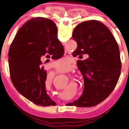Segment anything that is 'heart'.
<instances>
[{
  "label": "heart",
  "mask_w": 129,
  "mask_h": 129,
  "mask_svg": "<svg viewBox=\"0 0 129 129\" xmlns=\"http://www.w3.org/2000/svg\"><path fill=\"white\" fill-rule=\"evenodd\" d=\"M68 64V62H67V61L64 58H62L61 60H59V61H56V62L54 63V67L56 69L57 71L58 72H62L63 71L64 69L67 67ZM52 76H50L49 77H48V79H46V85H47L48 87H50V86L52 85Z\"/></svg>",
  "instance_id": "obj_1"
}]
</instances>
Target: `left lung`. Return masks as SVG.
<instances>
[{
  "mask_svg": "<svg viewBox=\"0 0 129 129\" xmlns=\"http://www.w3.org/2000/svg\"><path fill=\"white\" fill-rule=\"evenodd\" d=\"M72 37L77 44L73 56L82 59L88 55L87 59L77 61L84 79V90L72 104L93 107L105 100L118 83L121 68L119 46L110 29L95 20L79 24Z\"/></svg>",
  "mask_w": 129,
  "mask_h": 129,
  "instance_id": "left-lung-1",
  "label": "left lung"
}]
</instances>
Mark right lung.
I'll list each match as a JSON object with an SVG mask.
<instances>
[{
    "label": "right lung",
    "instance_id": "1",
    "mask_svg": "<svg viewBox=\"0 0 129 129\" xmlns=\"http://www.w3.org/2000/svg\"><path fill=\"white\" fill-rule=\"evenodd\" d=\"M64 48L57 39V28L50 19H29L18 30L8 53L11 80L17 90L37 105H56L48 95L47 74L41 59H59Z\"/></svg>",
    "mask_w": 129,
    "mask_h": 129
}]
</instances>
